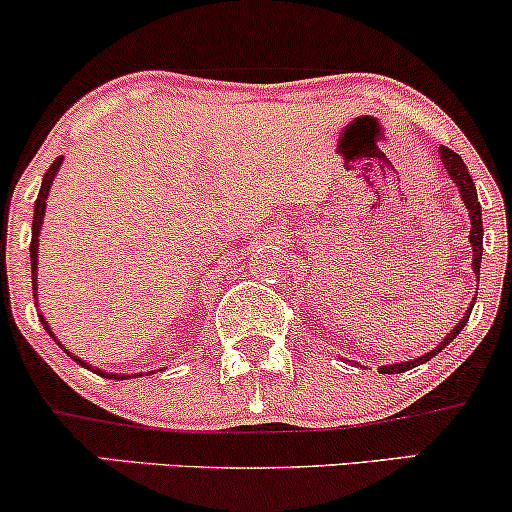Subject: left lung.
I'll return each instance as SVG.
<instances>
[{
	"instance_id": "8db88e82",
	"label": "left lung",
	"mask_w": 512,
	"mask_h": 512,
	"mask_svg": "<svg viewBox=\"0 0 512 512\" xmlns=\"http://www.w3.org/2000/svg\"><path fill=\"white\" fill-rule=\"evenodd\" d=\"M440 154V163H443V168L448 170L450 180L455 182L457 190H460V197H462V204L467 207L469 211V223H472V228H469V245H472V272L477 274V281H479V267H481V252H484V226H481V204H479V197H477V187H474L472 182V175H469L467 166H464L462 156L455 154V151H450L448 146H440L438 149ZM474 303H477V296L472 298V303H469V308L464 310V317L460 322H457L452 330L445 334L443 342H438L433 346L431 351H426L424 356L419 358H409V361H399V363H385V366H380L378 370L380 373H387V375H395V373H404V370L409 368H416L421 366V363L431 361L433 356H438L440 351L448 346L452 339L457 337L464 330V325H467L469 320V313H472Z\"/></svg>"
}]
</instances>
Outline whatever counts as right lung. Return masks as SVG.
<instances>
[{"label":"right lung","instance_id":"add662e5","mask_svg":"<svg viewBox=\"0 0 512 512\" xmlns=\"http://www.w3.org/2000/svg\"><path fill=\"white\" fill-rule=\"evenodd\" d=\"M62 161H64L62 156H60V158H55V163H52V166L48 168V173H45L43 185H40L38 199H35V209H33V231H31V279H33V298L38 296V245H40V228H43L45 207H48V195H50L52 180H55V175H57V170H60ZM35 305H38V303H35ZM38 320H40V325L45 327V332H48L50 337L55 339V342L62 346V342H60V339L55 337V332H52L50 322L45 320V315H43V313H38ZM62 349H64V346H62ZM64 354L72 356V361L79 363V366L88 368V370H91V373H98V375H103V378H110V380H127V378H137V375H144V373H132V375H125V373H105V370L96 368V366H91V363H86V361H81V358H79V356H74L72 351H69V349H64ZM149 373H154V370H149Z\"/></svg>","mask_w":512,"mask_h":512}]
</instances>
